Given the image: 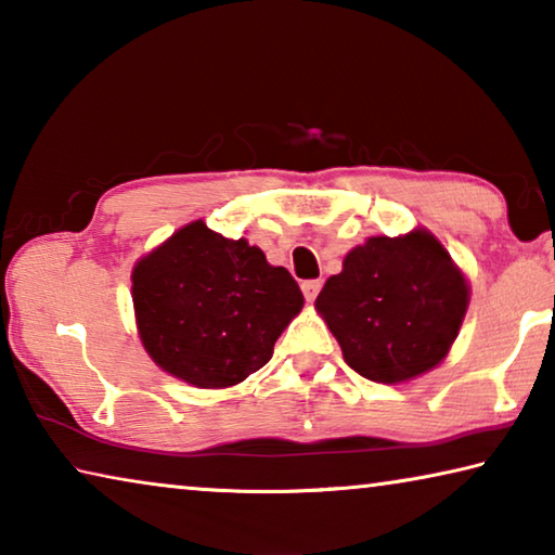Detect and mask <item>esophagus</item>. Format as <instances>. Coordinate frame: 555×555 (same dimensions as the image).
Segmentation results:
<instances>
[{
  "label": "esophagus",
  "mask_w": 555,
  "mask_h": 555,
  "mask_svg": "<svg viewBox=\"0 0 555 555\" xmlns=\"http://www.w3.org/2000/svg\"><path fill=\"white\" fill-rule=\"evenodd\" d=\"M321 286H323L321 281H318V279H311V281H304V284H300V291H304L306 300H311V304H313L315 296L321 294Z\"/></svg>",
  "instance_id": "1"
}]
</instances>
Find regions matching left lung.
Here are the masks:
<instances>
[{
  "mask_svg": "<svg viewBox=\"0 0 555 555\" xmlns=\"http://www.w3.org/2000/svg\"><path fill=\"white\" fill-rule=\"evenodd\" d=\"M467 281L434 234L370 237L325 281L315 308L350 367L372 382L418 377L448 354L467 311Z\"/></svg>",
  "mask_w": 555,
  "mask_h": 555,
  "instance_id": "left-lung-1",
  "label": "left lung"
}]
</instances>
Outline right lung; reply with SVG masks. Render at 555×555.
<instances>
[{"label": "right lung", "mask_w": 555, "mask_h": 555, "mask_svg": "<svg viewBox=\"0 0 555 555\" xmlns=\"http://www.w3.org/2000/svg\"><path fill=\"white\" fill-rule=\"evenodd\" d=\"M131 298L152 360L201 389L232 387L264 367L276 337L304 308L284 267L201 220L139 261Z\"/></svg>", "instance_id": "1"}]
</instances>
